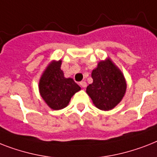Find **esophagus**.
I'll return each mask as SVG.
<instances>
[{"instance_id": "obj_1", "label": "esophagus", "mask_w": 157, "mask_h": 157, "mask_svg": "<svg viewBox=\"0 0 157 157\" xmlns=\"http://www.w3.org/2000/svg\"><path fill=\"white\" fill-rule=\"evenodd\" d=\"M80 85H81V86L82 88H85L86 86H87V83L85 82V81H81V82H80Z\"/></svg>"}]
</instances>
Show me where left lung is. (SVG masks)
<instances>
[{
    "mask_svg": "<svg viewBox=\"0 0 157 157\" xmlns=\"http://www.w3.org/2000/svg\"><path fill=\"white\" fill-rule=\"evenodd\" d=\"M93 83L86 89L93 102L102 110H109L120 102L127 89L124 76L109 59L101 61L92 72Z\"/></svg>",
    "mask_w": 157,
    "mask_h": 157,
    "instance_id": "left-lung-1",
    "label": "left lung"
}]
</instances>
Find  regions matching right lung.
<instances>
[{"mask_svg": "<svg viewBox=\"0 0 157 157\" xmlns=\"http://www.w3.org/2000/svg\"><path fill=\"white\" fill-rule=\"evenodd\" d=\"M61 60L52 62L39 81V91L46 103L53 109L66 107L73 94L81 90L72 78H65L60 69Z\"/></svg>", "mask_w": 157, "mask_h": 157, "instance_id": "1", "label": "right lung"}]
</instances>
